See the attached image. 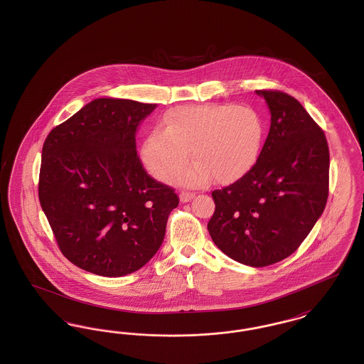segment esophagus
Returning a JSON list of instances; mask_svg holds the SVG:
<instances>
[{"label":"esophagus","mask_w":364,"mask_h":364,"mask_svg":"<svg viewBox=\"0 0 364 364\" xmlns=\"http://www.w3.org/2000/svg\"><path fill=\"white\" fill-rule=\"evenodd\" d=\"M193 196H195L193 192H188V191H181V192H180V200H181L183 203L190 202Z\"/></svg>","instance_id":"obj_1"}]
</instances>
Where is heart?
Here are the masks:
<instances>
[{
	"mask_svg": "<svg viewBox=\"0 0 364 364\" xmlns=\"http://www.w3.org/2000/svg\"><path fill=\"white\" fill-rule=\"evenodd\" d=\"M143 143L147 171L168 183L190 159L196 162L177 177L188 187H203L214 178L232 184L248 173L259 158L264 124L251 106L190 105L177 106Z\"/></svg>",
	"mask_w": 364,
	"mask_h": 364,
	"instance_id": "obj_1",
	"label": "heart"
}]
</instances>
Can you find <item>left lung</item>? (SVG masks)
Masks as SVG:
<instances>
[{"mask_svg": "<svg viewBox=\"0 0 364 364\" xmlns=\"http://www.w3.org/2000/svg\"><path fill=\"white\" fill-rule=\"evenodd\" d=\"M272 114L254 168L223 190L208 229L215 245L242 264L288 258L307 237L329 195V147L321 127L287 92L257 90Z\"/></svg>", "mask_w": 364, "mask_h": 364, "instance_id": "left-lung-1", "label": "left lung"}]
</instances>
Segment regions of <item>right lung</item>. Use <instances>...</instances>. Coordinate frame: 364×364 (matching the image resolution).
Here are the masks:
<instances>
[{"instance_id": "right-lung-1", "label": "right lung", "mask_w": 364, "mask_h": 364, "mask_svg": "<svg viewBox=\"0 0 364 364\" xmlns=\"http://www.w3.org/2000/svg\"><path fill=\"white\" fill-rule=\"evenodd\" d=\"M156 106L94 100L43 143L39 202L60 251L86 272L131 274L164 242L178 196L144 171L135 139Z\"/></svg>"}]
</instances>
